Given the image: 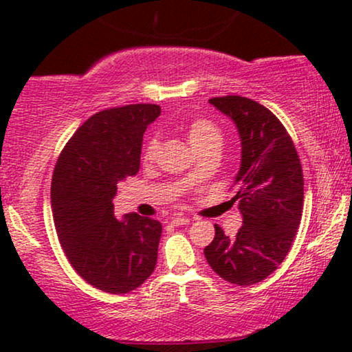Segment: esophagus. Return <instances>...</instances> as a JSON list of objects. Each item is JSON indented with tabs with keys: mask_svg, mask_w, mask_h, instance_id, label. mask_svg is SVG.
Returning <instances> with one entry per match:
<instances>
[{
	"mask_svg": "<svg viewBox=\"0 0 352 352\" xmlns=\"http://www.w3.org/2000/svg\"><path fill=\"white\" fill-rule=\"evenodd\" d=\"M170 223H171L173 226H184V224H187V223H190V219L186 218V216H171Z\"/></svg>",
	"mask_w": 352,
	"mask_h": 352,
	"instance_id": "obj_1",
	"label": "esophagus"
}]
</instances>
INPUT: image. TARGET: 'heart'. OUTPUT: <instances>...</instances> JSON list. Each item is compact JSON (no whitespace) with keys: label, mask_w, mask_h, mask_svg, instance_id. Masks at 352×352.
<instances>
[{"label":"heart","mask_w":352,"mask_h":352,"mask_svg":"<svg viewBox=\"0 0 352 352\" xmlns=\"http://www.w3.org/2000/svg\"><path fill=\"white\" fill-rule=\"evenodd\" d=\"M186 136L189 139L190 146L197 152H204L205 148L214 147L221 144V128L208 118H197L186 129ZM158 148L157 138H151L146 142L142 151V160L151 162L155 157Z\"/></svg>","instance_id":"obj_1"}]
</instances>
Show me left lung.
I'll return each instance as SVG.
<instances>
[{
    "label": "left lung",
    "mask_w": 352,
    "mask_h": 352,
    "mask_svg": "<svg viewBox=\"0 0 352 352\" xmlns=\"http://www.w3.org/2000/svg\"><path fill=\"white\" fill-rule=\"evenodd\" d=\"M210 104L234 120L242 141L230 201H239L243 226L229 237L214 224L204 253L219 277L247 287L271 276L290 252L302 214V168L292 136L264 105L242 96L211 98Z\"/></svg>",
    "instance_id": "obj_1"
}]
</instances>
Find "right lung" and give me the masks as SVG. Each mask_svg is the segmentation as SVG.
<instances>
[{
    "instance_id": "obj_1",
    "label": "right lung",
    "mask_w": 352,
    "mask_h": 352,
    "mask_svg": "<svg viewBox=\"0 0 352 352\" xmlns=\"http://www.w3.org/2000/svg\"><path fill=\"white\" fill-rule=\"evenodd\" d=\"M160 105L129 104L94 113L76 129L57 158L51 206L60 247L76 274L98 290L129 293L157 264L162 224L113 216L117 184L136 176L142 136Z\"/></svg>"
}]
</instances>
